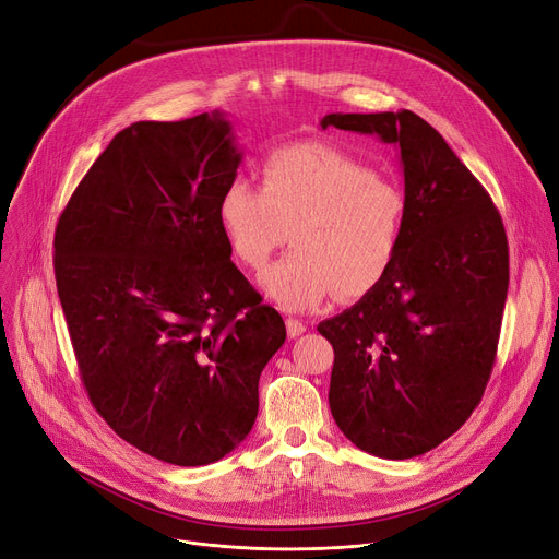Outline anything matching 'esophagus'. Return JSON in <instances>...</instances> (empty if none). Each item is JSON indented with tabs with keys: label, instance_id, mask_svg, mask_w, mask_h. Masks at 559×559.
<instances>
[{
	"label": "esophagus",
	"instance_id": "1",
	"mask_svg": "<svg viewBox=\"0 0 559 559\" xmlns=\"http://www.w3.org/2000/svg\"><path fill=\"white\" fill-rule=\"evenodd\" d=\"M285 329H287V335H289V337H299V335L306 331V324H304L301 320L287 318V320H285Z\"/></svg>",
	"mask_w": 559,
	"mask_h": 559
}]
</instances>
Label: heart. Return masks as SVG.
Returning <instances> with one entry per match:
<instances>
[{
  "label": "heart",
  "instance_id": "obj_1",
  "mask_svg": "<svg viewBox=\"0 0 559 559\" xmlns=\"http://www.w3.org/2000/svg\"><path fill=\"white\" fill-rule=\"evenodd\" d=\"M216 219L233 258L262 272L293 230L295 251L262 276L281 308H320L335 293L358 299L391 272L397 258L406 199L400 185L320 143L287 145L262 166V189L233 180Z\"/></svg>",
  "mask_w": 559,
  "mask_h": 559
}]
</instances>
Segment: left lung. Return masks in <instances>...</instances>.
Returning <instances> with one entry per match:
<instances>
[{"label":"left lung","mask_w":559,"mask_h":559,"mask_svg":"<svg viewBox=\"0 0 559 559\" xmlns=\"http://www.w3.org/2000/svg\"><path fill=\"white\" fill-rule=\"evenodd\" d=\"M400 153L406 222L391 272L318 331L335 352L329 406L347 439L381 459L429 452L464 425L493 370L509 285L491 197L418 114H329Z\"/></svg>","instance_id":"8db88e82"}]
</instances>
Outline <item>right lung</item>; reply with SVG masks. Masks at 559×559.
<instances>
[{"label":"right lung","instance_id":"1","mask_svg":"<svg viewBox=\"0 0 559 559\" xmlns=\"http://www.w3.org/2000/svg\"><path fill=\"white\" fill-rule=\"evenodd\" d=\"M239 162L222 111L139 120L57 224V289L88 400L166 464L205 466L247 439L260 374L285 343L216 219Z\"/></svg>","mask_w":559,"mask_h":559}]
</instances>
